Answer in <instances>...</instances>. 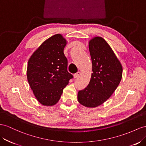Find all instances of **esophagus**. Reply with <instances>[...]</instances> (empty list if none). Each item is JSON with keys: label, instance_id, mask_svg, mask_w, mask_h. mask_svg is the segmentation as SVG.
Returning <instances> with one entry per match:
<instances>
[{"label": "esophagus", "instance_id": "1", "mask_svg": "<svg viewBox=\"0 0 146 146\" xmlns=\"http://www.w3.org/2000/svg\"><path fill=\"white\" fill-rule=\"evenodd\" d=\"M81 74V73H80V72H77L76 73H75L74 74V78H78V77H79L80 76V75Z\"/></svg>", "mask_w": 146, "mask_h": 146}]
</instances>
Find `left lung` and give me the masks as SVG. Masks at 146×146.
Instances as JSON below:
<instances>
[{
  "instance_id": "1",
  "label": "left lung",
  "mask_w": 146,
  "mask_h": 146,
  "mask_svg": "<svg viewBox=\"0 0 146 146\" xmlns=\"http://www.w3.org/2000/svg\"><path fill=\"white\" fill-rule=\"evenodd\" d=\"M92 72L88 86L78 93V100L87 107H96L109 99L120 83L122 65L113 51L101 37L89 42Z\"/></svg>"
}]
</instances>
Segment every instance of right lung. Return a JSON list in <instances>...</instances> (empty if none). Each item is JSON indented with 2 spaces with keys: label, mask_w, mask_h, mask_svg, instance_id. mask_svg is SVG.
<instances>
[{
  "label": "right lung",
  "mask_w": 146,
  "mask_h": 146,
  "mask_svg": "<svg viewBox=\"0 0 146 146\" xmlns=\"http://www.w3.org/2000/svg\"><path fill=\"white\" fill-rule=\"evenodd\" d=\"M66 44L61 35H55L45 40L28 60V83L37 100L44 106L57 104L63 89L73 78L67 70L68 61L63 53Z\"/></svg>",
  "instance_id": "right-lung-1"
}]
</instances>
